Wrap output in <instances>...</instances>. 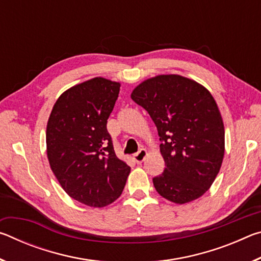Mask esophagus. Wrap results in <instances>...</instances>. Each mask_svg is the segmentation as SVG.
I'll return each mask as SVG.
<instances>
[{
  "label": "esophagus",
  "mask_w": 261,
  "mask_h": 261,
  "mask_svg": "<svg viewBox=\"0 0 261 261\" xmlns=\"http://www.w3.org/2000/svg\"><path fill=\"white\" fill-rule=\"evenodd\" d=\"M146 155H147L146 149L141 148L138 153H136L135 155H134V160H135L136 163H141V162L145 160V158H146Z\"/></svg>",
  "instance_id": "obj_1"
}]
</instances>
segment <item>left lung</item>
<instances>
[{"label":"left lung","mask_w":261,"mask_h":261,"mask_svg":"<svg viewBox=\"0 0 261 261\" xmlns=\"http://www.w3.org/2000/svg\"><path fill=\"white\" fill-rule=\"evenodd\" d=\"M131 99L149 114L161 140L166 168L153 178L158 193L179 205L198 199L224 155L222 116L210 91L179 74H160L140 83Z\"/></svg>","instance_id":"1"}]
</instances>
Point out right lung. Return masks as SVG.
<instances>
[{
	"instance_id": "add662e5",
	"label": "right lung",
	"mask_w": 261,
	"mask_h": 261,
	"mask_svg": "<svg viewBox=\"0 0 261 261\" xmlns=\"http://www.w3.org/2000/svg\"><path fill=\"white\" fill-rule=\"evenodd\" d=\"M120 87L102 77L77 84L60 95L48 118L47 156L53 173L72 199L91 207L116 200L130 174L107 131Z\"/></svg>"
}]
</instances>
